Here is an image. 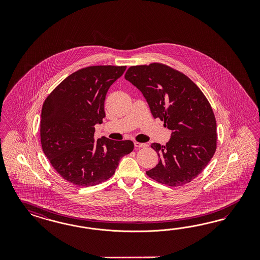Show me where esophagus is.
Segmentation results:
<instances>
[{
  "label": "esophagus",
  "instance_id": "34e87169",
  "mask_svg": "<svg viewBox=\"0 0 260 260\" xmlns=\"http://www.w3.org/2000/svg\"><path fill=\"white\" fill-rule=\"evenodd\" d=\"M134 146L136 149H140V148H145L147 147L148 145L145 144V143H139V142H134Z\"/></svg>",
  "mask_w": 260,
  "mask_h": 260
}]
</instances>
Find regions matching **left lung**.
Returning <instances> with one entry per match:
<instances>
[{
    "label": "left lung",
    "mask_w": 260,
    "mask_h": 260,
    "mask_svg": "<svg viewBox=\"0 0 260 260\" xmlns=\"http://www.w3.org/2000/svg\"><path fill=\"white\" fill-rule=\"evenodd\" d=\"M125 79L141 91L152 116L172 132L165 146L151 144L159 161L146 173L172 187L194 179L216 150V122L205 95L185 74L162 63L131 67Z\"/></svg>",
    "instance_id": "left-lung-1"
}]
</instances>
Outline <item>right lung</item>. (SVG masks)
I'll list each match as a JSON object with an SVG mask.
<instances>
[{
	"label": "right lung",
	"instance_id": "1",
	"mask_svg": "<svg viewBox=\"0 0 260 260\" xmlns=\"http://www.w3.org/2000/svg\"><path fill=\"white\" fill-rule=\"evenodd\" d=\"M126 68L87 67L68 76L47 96L41 116L42 148L64 180L81 187L106 181L120 159L134 150L131 140L94 139L95 125L106 117L107 92Z\"/></svg>",
	"mask_w": 260,
	"mask_h": 260
}]
</instances>
